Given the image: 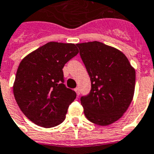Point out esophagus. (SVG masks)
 I'll return each instance as SVG.
<instances>
[{
    "instance_id": "34e87169",
    "label": "esophagus",
    "mask_w": 154,
    "mask_h": 154,
    "mask_svg": "<svg viewBox=\"0 0 154 154\" xmlns=\"http://www.w3.org/2000/svg\"><path fill=\"white\" fill-rule=\"evenodd\" d=\"M74 90H75V92H76V94H77V95H79V94H80L79 88H76Z\"/></svg>"
}]
</instances>
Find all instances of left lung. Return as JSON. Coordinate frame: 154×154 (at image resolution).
<instances>
[{
	"label": "left lung",
	"instance_id": "left-lung-1",
	"mask_svg": "<svg viewBox=\"0 0 154 154\" xmlns=\"http://www.w3.org/2000/svg\"><path fill=\"white\" fill-rule=\"evenodd\" d=\"M91 81V90L81 98L85 117L100 126L124 116L134 96L136 71L122 51L93 41L77 43Z\"/></svg>",
	"mask_w": 154,
	"mask_h": 154
}]
</instances>
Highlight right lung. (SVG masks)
<instances>
[{
  "mask_svg": "<svg viewBox=\"0 0 154 154\" xmlns=\"http://www.w3.org/2000/svg\"><path fill=\"white\" fill-rule=\"evenodd\" d=\"M78 52L74 43L49 42L20 62L14 95L22 113L34 124L53 128L64 120L77 95L64 85L62 69Z\"/></svg>",
  "mask_w": 154,
  "mask_h": 154,
  "instance_id": "add662e5",
  "label": "right lung"
}]
</instances>
